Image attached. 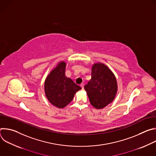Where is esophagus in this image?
Listing matches in <instances>:
<instances>
[{
    "mask_svg": "<svg viewBox=\"0 0 156 156\" xmlns=\"http://www.w3.org/2000/svg\"><path fill=\"white\" fill-rule=\"evenodd\" d=\"M84 84L83 83H81V84H80V86L81 87V88H82V89H83V88H84Z\"/></svg>",
    "mask_w": 156,
    "mask_h": 156,
    "instance_id": "34e87169",
    "label": "esophagus"
}]
</instances>
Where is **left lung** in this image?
I'll return each instance as SVG.
<instances>
[{"label":"left lung","mask_w":156,"mask_h":156,"mask_svg":"<svg viewBox=\"0 0 156 156\" xmlns=\"http://www.w3.org/2000/svg\"><path fill=\"white\" fill-rule=\"evenodd\" d=\"M84 87L90 103L98 109L112 102L117 91V80L114 73L102 63L93 65L91 79Z\"/></svg>","instance_id":"left-lung-1"}]
</instances>
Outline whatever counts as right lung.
Wrapping results in <instances>:
<instances>
[{
    "label": "right lung",
    "mask_w": 156,
    "mask_h": 156,
    "mask_svg": "<svg viewBox=\"0 0 156 156\" xmlns=\"http://www.w3.org/2000/svg\"><path fill=\"white\" fill-rule=\"evenodd\" d=\"M66 63L61 62L46 78L44 90L49 101L58 108H63L72 100L81 87L65 75Z\"/></svg>",
    "instance_id": "obj_1"
}]
</instances>
